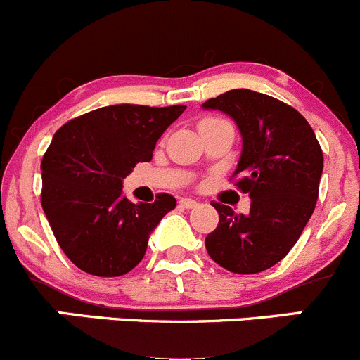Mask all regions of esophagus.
<instances>
[{"mask_svg":"<svg viewBox=\"0 0 360 360\" xmlns=\"http://www.w3.org/2000/svg\"><path fill=\"white\" fill-rule=\"evenodd\" d=\"M179 204L183 205L184 209H193V207H197V200H193V198H181Z\"/></svg>","mask_w":360,"mask_h":360,"instance_id":"obj_1","label":"esophagus"}]
</instances>
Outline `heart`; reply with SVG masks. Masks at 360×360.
Listing matches in <instances>:
<instances>
[{
	"instance_id": "heart-1",
	"label": "heart",
	"mask_w": 360,
	"mask_h": 360,
	"mask_svg": "<svg viewBox=\"0 0 360 360\" xmlns=\"http://www.w3.org/2000/svg\"><path fill=\"white\" fill-rule=\"evenodd\" d=\"M205 121H212V120H205ZM202 123H204V121H202Z\"/></svg>"
}]
</instances>
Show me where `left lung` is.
Returning a JSON list of instances; mask_svg holds the SVG:
<instances>
[{
  "mask_svg": "<svg viewBox=\"0 0 360 360\" xmlns=\"http://www.w3.org/2000/svg\"><path fill=\"white\" fill-rule=\"evenodd\" d=\"M202 109L221 110L239 128L243 149L233 176L251 198L248 214L212 204L219 223L205 248L226 271L262 273L287 257L315 211L322 149L308 121L273 96L232 89Z\"/></svg>",
  "mask_w": 360,
  "mask_h": 360,
  "instance_id": "8db88e82",
  "label": "left lung"
}]
</instances>
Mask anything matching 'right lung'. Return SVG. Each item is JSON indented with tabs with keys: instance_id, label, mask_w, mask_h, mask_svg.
I'll return each instance as SVG.
<instances>
[{
	"instance_id": "right-lung-1",
	"label": "right lung",
	"mask_w": 360,
	"mask_h": 360,
	"mask_svg": "<svg viewBox=\"0 0 360 360\" xmlns=\"http://www.w3.org/2000/svg\"><path fill=\"white\" fill-rule=\"evenodd\" d=\"M184 105H110L59 128L41 160V207L56 240L84 273L123 276L144 258L149 237L176 207L172 195L131 204L123 179L151 162Z\"/></svg>"
}]
</instances>
